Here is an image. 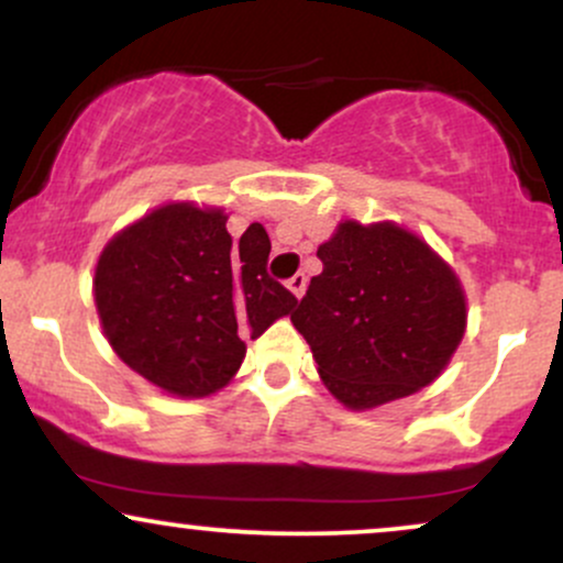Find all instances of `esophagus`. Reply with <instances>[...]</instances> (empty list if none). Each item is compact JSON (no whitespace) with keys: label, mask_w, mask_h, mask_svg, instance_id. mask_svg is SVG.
Segmentation results:
<instances>
[{"label":"esophagus","mask_w":563,"mask_h":563,"mask_svg":"<svg viewBox=\"0 0 563 563\" xmlns=\"http://www.w3.org/2000/svg\"><path fill=\"white\" fill-rule=\"evenodd\" d=\"M286 286L290 288V294H294L296 299H301L303 290H307V275H303V273H296V275L290 277V280L286 283Z\"/></svg>","instance_id":"34e87169"}]
</instances>
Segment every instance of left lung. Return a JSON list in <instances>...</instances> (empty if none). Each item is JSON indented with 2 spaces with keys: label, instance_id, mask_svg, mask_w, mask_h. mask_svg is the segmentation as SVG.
Wrapping results in <instances>:
<instances>
[{
  "label": "left lung",
  "instance_id": "8db88e82",
  "mask_svg": "<svg viewBox=\"0 0 563 563\" xmlns=\"http://www.w3.org/2000/svg\"><path fill=\"white\" fill-rule=\"evenodd\" d=\"M290 312L335 399L365 410L423 389L466 331V299L434 251L394 224H339Z\"/></svg>",
  "mask_w": 563,
  "mask_h": 563
}]
</instances>
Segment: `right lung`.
Returning a JSON list of instances; mask_svg holds the SVG:
<instances>
[{"label": "right lung", "instance_id": "right-lung-1", "mask_svg": "<svg viewBox=\"0 0 563 563\" xmlns=\"http://www.w3.org/2000/svg\"><path fill=\"white\" fill-rule=\"evenodd\" d=\"M219 209H156L113 238L95 269L102 331L124 363L177 397H206L235 376L243 339L296 307L267 273L269 235L232 243Z\"/></svg>", "mask_w": 563, "mask_h": 563}]
</instances>
